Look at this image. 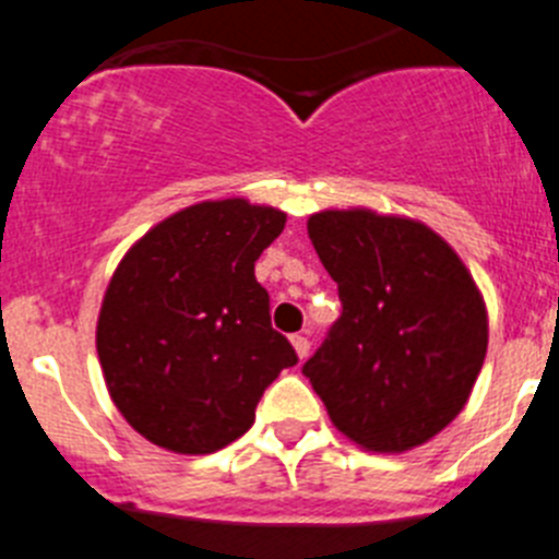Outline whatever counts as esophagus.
I'll list each match as a JSON object with an SVG mask.
<instances>
[{
	"label": "esophagus",
	"mask_w": 559,
	"mask_h": 559,
	"mask_svg": "<svg viewBox=\"0 0 559 559\" xmlns=\"http://www.w3.org/2000/svg\"><path fill=\"white\" fill-rule=\"evenodd\" d=\"M290 345H294V350H297L299 359H308V353H311V342H308V336H290Z\"/></svg>",
	"instance_id": "34e87169"
}]
</instances>
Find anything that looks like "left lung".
<instances>
[{
    "instance_id": "left-lung-1",
    "label": "left lung",
    "mask_w": 559,
    "mask_h": 559,
    "mask_svg": "<svg viewBox=\"0 0 559 559\" xmlns=\"http://www.w3.org/2000/svg\"><path fill=\"white\" fill-rule=\"evenodd\" d=\"M308 237L342 317L302 365L338 432L407 452L464 409L486 359V305L461 257L424 223L370 209L319 212Z\"/></svg>"
}]
</instances>
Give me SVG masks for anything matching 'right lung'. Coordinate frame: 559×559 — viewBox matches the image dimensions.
Returning a JSON list of instances; mask_svg holds the SVG:
<instances>
[{"label": "right lung", "mask_w": 559, "mask_h": 559, "mask_svg": "<svg viewBox=\"0 0 559 559\" xmlns=\"http://www.w3.org/2000/svg\"><path fill=\"white\" fill-rule=\"evenodd\" d=\"M285 212L206 200L143 234L104 294L95 347L121 416L146 441L209 455L254 424L262 393L297 353L271 328L254 262Z\"/></svg>", "instance_id": "add662e5"}]
</instances>
